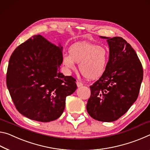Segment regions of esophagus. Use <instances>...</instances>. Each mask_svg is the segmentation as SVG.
Here are the masks:
<instances>
[{"mask_svg":"<svg viewBox=\"0 0 150 150\" xmlns=\"http://www.w3.org/2000/svg\"><path fill=\"white\" fill-rule=\"evenodd\" d=\"M76 84H77V86L79 88V87H81V86H83V84L82 82H79V81H76Z\"/></svg>","mask_w":150,"mask_h":150,"instance_id":"esophagus-1","label":"esophagus"}]
</instances>
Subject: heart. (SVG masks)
Masks as SVG:
<instances>
[{"label": "heart", "mask_w": 150, "mask_h": 150, "mask_svg": "<svg viewBox=\"0 0 150 150\" xmlns=\"http://www.w3.org/2000/svg\"><path fill=\"white\" fill-rule=\"evenodd\" d=\"M69 54L64 56V64L68 69L74 70V62L79 64L80 73L88 80L102 76L106 69L110 56L107 48L89 42L75 44L70 47Z\"/></svg>", "instance_id": "1"}]
</instances>
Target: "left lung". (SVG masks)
Segmentation results:
<instances>
[{"label":"left lung","mask_w":150,"mask_h":150,"mask_svg":"<svg viewBox=\"0 0 150 150\" xmlns=\"http://www.w3.org/2000/svg\"><path fill=\"white\" fill-rule=\"evenodd\" d=\"M110 56L99 80L90 86L86 105L92 118L114 122L123 116L136 102L143 80V67L131 45L122 37L108 38Z\"/></svg>","instance_id":"obj_1"}]
</instances>
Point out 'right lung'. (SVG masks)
<instances>
[{"instance_id": "obj_1", "label": "right lung", "mask_w": 150, "mask_h": 150, "mask_svg": "<svg viewBox=\"0 0 150 150\" xmlns=\"http://www.w3.org/2000/svg\"><path fill=\"white\" fill-rule=\"evenodd\" d=\"M62 47L40 35L32 36L11 54L6 86L16 110L28 118L42 122L58 119L66 98L76 90V79L60 73Z\"/></svg>"}]
</instances>
